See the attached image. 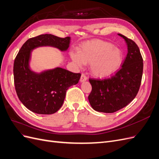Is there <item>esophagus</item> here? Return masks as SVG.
Listing matches in <instances>:
<instances>
[{
	"label": "esophagus",
	"mask_w": 159,
	"mask_h": 159,
	"mask_svg": "<svg viewBox=\"0 0 159 159\" xmlns=\"http://www.w3.org/2000/svg\"><path fill=\"white\" fill-rule=\"evenodd\" d=\"M87 80V77H86L84 74H81V78H80V81L81 82H84V81Z\"/></svg>",
	"instance_id": "esophagus-1"
}]
</instances>
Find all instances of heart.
Listing matches in <instances>:
<instances>
[{
	"mask_svg": "<svg viewBox=\"0 0 159 159\" xmlns=\"http://www.w3.org/2000/svg\"><path fill=\"white\" fill-rule=\"evenodd\" d=\"M71 57L80 67L90 64V71L95 78H105L121 68L124 54L111 43L96 40L84 43L79 52L71 53Z\"/></svg>",
	"mask_w": 159,
	"mask_h": 159,
	"instance_id": "b5f03b06",
	"label": "heart"
}]
</instances>
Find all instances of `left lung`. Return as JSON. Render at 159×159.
<instances>
[{
	"label": "left lung",
	"mask_w": 159,
	"mask_h": 159,
	"mask_svg": "<svg viewBox=\"0 0 159 159\" xmlns=\"http://www.w3.org/2000/svg\"><path fill=\"white\" fill-rule=\"evenodd\" d=\"M128 52L121 68L113 76L103 80L89 79L92 89L88 96L91 106L99 112L114 113L136 97L140 88L143 60L136 43L121 34Z\"/></svg>",
	"instance_id": "obj_1"
}]
</instances>
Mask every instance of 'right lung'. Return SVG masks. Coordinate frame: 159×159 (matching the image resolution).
Returning a JSON list of instances; mask_svg holds the SVG:
<instances>
[{
	"mask_svg": "<svg viewBox=\"0 0 159 159\" xmlns=\"http://www.w3.org/2000/svg\"><path fill=\"white\" fill-rule=\"evenodd\" d=\"M70 38L41 34L28 39L14 62V81L18 97L31 111L43 115L56 113L63 105L66 91L78 83L81 74L56 68L36 73L30 70L32 51L38 47L52 46L61 51L68 49Z\"/></svg>",
	"mask_w": 159,
	"mask_h": 159,
	"instance_id": "1",
	"label": "right lung"
}]
</instances>
